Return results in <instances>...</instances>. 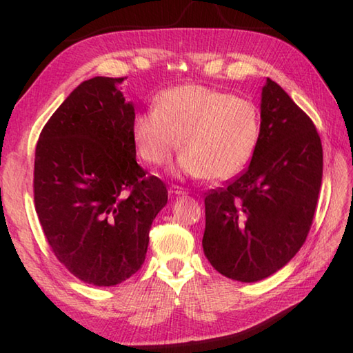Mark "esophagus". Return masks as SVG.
Masks as SVG:
<instances>
[{"instance_id":"34e87169","label":"esophagus","mask_w":353,"mask_h":353,"mask_svg":"<svg viewBox=\"0 0 353 353\" xmlns=\"http://www.w3.org/2000/svg\"><path fill=\"white\" fill-rule=\"evenodd\" d=\"M168 193H170V196H172V198H176V196L187 194V191H185V190L181 188V187H177V185H172V187H170Z\"/></svg>"}]
</instances>
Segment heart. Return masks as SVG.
Instances as JSON below:
<instances>
[{"label":"heart","instance_id":"b5f03b06","mask_svg":"<svg viewBox=\"0 0 353 353\" xmlns=\"http://www.w3.org/2000/svg\"><path fill=\"white\" fill-rule=\"evenodd\" d=\"M132 137L149 165H165L182 145L183 174L229 181L254 157L260 113L246 98L190 83L160 94L155 109L137 113Z\"/></svg>","mask_w":353,"mask_h":353}]
</instances>
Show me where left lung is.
Segmentation results:
<instances>
[{"label": "left lung", "instance_id": "8db88e82", "mask_svg": "<svg viewBox=\"0 0 353 353\" xmlns=\"http://www.w3.org/2000/svg\"><path fill=\"white\" fill-rule=\"evenodd\" d=\"M260 110L249 166L204 201L205 256L219 274L246 283L270 277L299 252L322 182V145L307 113L271 79Z\"/></svg>", "mask_w": 353, "mask_h": 353}]
</instances>
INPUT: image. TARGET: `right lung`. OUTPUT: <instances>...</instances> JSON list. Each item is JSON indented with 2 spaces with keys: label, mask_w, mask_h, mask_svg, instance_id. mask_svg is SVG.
Wrapping results in <instances>:
<instances>
[{
  "label": "right lung",
  "mask_w": 353,
  "mask_h": 353,
  "mask_svg": "<svg viewBox=\"0 0 353 353\" xmlns=\"http://www.w3.org/2000/svg\"><path fill=\"white\" fill-rule=\"evenodd\" d=\"M124 77L79 83L41 129L34 202L46 241L79 280L113 286L145 261L149 230L168 190L135 160V110Z\"/></svg>",
  "instance_id": "add662e5"
}]
</instances>
